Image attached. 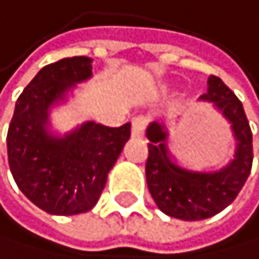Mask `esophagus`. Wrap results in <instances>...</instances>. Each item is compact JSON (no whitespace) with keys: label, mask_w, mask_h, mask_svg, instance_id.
Listing matches in <instances>:
<instances>
[{"label":"esophagus","mask_w":259,"mask_h":259,"mask_svg":"<svg viewBox=\"0 0 259 259\" xmlns=\"http://www.w3.org/2000/svg\"><path fill=\"white\" fill-rule=\"evenodd\" d=\"M148 122H149V119L146 116H137V118H134L132 119V137L141 138L143 135H145Z\"/></svg>","instance_id":"34e87169"}]
</instances>
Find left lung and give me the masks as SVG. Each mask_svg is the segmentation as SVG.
<instances>
[{
    "instance_id": "obj_1",
    "label": "left lung",
    "mask_w": 259,
    "mask_h": 259,
    "mask_svg": "<svg viewBox=\"0 0 259 259\" xmlns=\"http://www.w3.org/2000/svg\"><path fill=\"white\" fill-rule=\"evenodd\" d=\"M201 99L214 104L225 116L236 140L233 160L219 171H193L179 166L168 151L165 125L151 122L146 131L148 189L162 212L179 220L209 219L230 206L244 187L253 162L251 131L241 100L215 75L209 77L207 93Z\"/></svg>"
}]
</instances>
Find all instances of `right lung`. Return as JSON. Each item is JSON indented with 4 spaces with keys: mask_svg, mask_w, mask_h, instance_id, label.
Returning a JSON list of instances; mask_svg holds the SVG:
<instances>
[{
    "mask_svg": "<svg viewBox=\"0 0 259 259\" xmlns=\"http://www.w3.org/2000/svg\"><path fill=\"white\" fill-rule=\"evenodd\" d=\"M91 63L88 56H73L42 67L17 99L9 124L8 159L17 186L53 215L91 210L131 138V122L107 127L88 121L64 137L49 132L50 107L91 78Z\"/></svg>",
    "mask_w": 259,
    "mask_h": 259,
    "instance_id": "right-lung-1",
    "label": "right lung"
}]
</instances>
